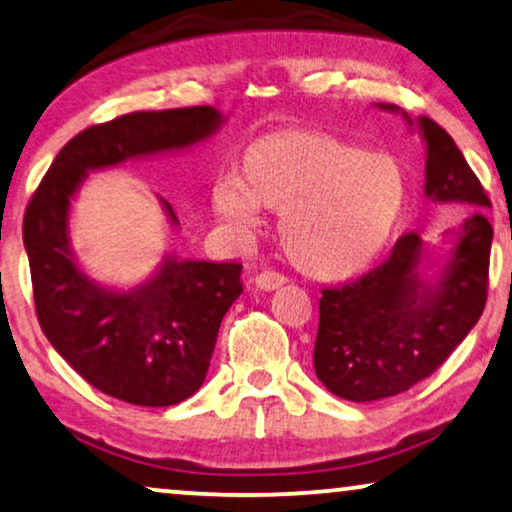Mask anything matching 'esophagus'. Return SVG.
<instances>
[{
    "label": "esophagus",
    "mask_w": 512,
    "mask_h": 512,
    "mask_svg": "<svg viewBox=\"0 0 512 512\" xmlns=\"http://www.w3.org/2000/svg\"><path fill=\"white\" fill-rule=\"evenodd\" d=\"M285 276L283 273H278V271H262V273H257L255 276V285L259 287V290H276V287H280V285H285Z\"/></svg>",
    "instance_id": "obj_1"
}]
</instances>
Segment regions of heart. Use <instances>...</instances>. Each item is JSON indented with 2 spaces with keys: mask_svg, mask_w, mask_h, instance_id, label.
<instances>
[{
  "mask_svg": "<svg viewBox=\"0 0 512 512\" xmlns=\"http://www.w3.org/2000/svg\"><path fill=\"white\" fill-rule=\"evenodd\" d=\"M406 181L385 153L318 129H278L250 146L243 181L220 178L213 206L227 225L250 229L259 208L280 213V241L301 271L320 278L364 269L399 218Z\"/></svg>",
  "mask_w": 512,
  "mask_h": 512,
  "instance_id": "b5f03b06",
  "label": "heart"
}]
</instances>
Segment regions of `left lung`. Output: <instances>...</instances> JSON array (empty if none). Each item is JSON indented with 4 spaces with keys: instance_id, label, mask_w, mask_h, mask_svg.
Returning <instances> with one entry per match:
<instances>
[{
    "instance_id": "obj_1",
    "label": "left lung",
    "mask_w": 512,
    "mask_h": 512,
    "mask_svg": "<svg viewBox=\"0 0 512 512\" xmlns=\"http://www.w3.org/2000/svg\"><path fill=\"white\" fill-rule=\"evenodd\" d=\"M420 127L427 141V197L475 211L455 232V253L434 290H424L417 278V232L401 234L362 276L322 287L315 373L331 394L348 401L394 397L431 376L487 304L494 229L482 211L492 201L452 136L431 118H422Z\"/></svg>"
}]
</instances>
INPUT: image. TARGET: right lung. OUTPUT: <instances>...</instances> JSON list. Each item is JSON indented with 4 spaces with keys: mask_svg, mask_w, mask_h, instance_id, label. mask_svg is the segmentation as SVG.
Instances as JSON below:
<instances>
[{
    "mask_svg": "<svg viewBox=\"0 0 512 512\" xmlns=\"http://www.w3.org/2000/svg\"><path fill=\"white\" fill-rule=\"evenodd\" d=\"M220 125L213 106L134 111L76 134L25 208L34 308L53 348L99 392L134 406H174L204 383L220 322L243 292L239 262L164 259L150 283L106 292L69 253L67 213L90 169L192 146ZM169 218L174 208L164 201Z\"/></svg>",
    "mask_w": 512,
    "mask_h": 512,
    "instance_id": "1",
    "label": "right lung"
}]
</instances>
